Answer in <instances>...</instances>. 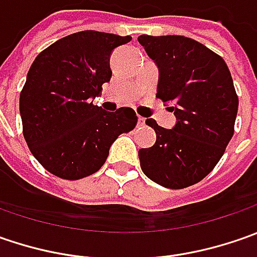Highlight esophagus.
<instances>
[{
	"instance_id": "obj_1",
	"label": "esophagus",
	"mask_w": 257,
	"mask_h": 257,
	"mask_svg": "<svg viewBox=\"0 0 257 257\" xmlns=\"http://www.w3.org/2000/svg\"><path fill=\"white\" fill-rule=\"evenodd\" d=\"M137 124H139V125H146V118H144V117H139Z\"/></svg>"
}]
</instances>
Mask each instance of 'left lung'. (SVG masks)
<instances>
[{"label": "left lung", "instance_id": "obj_1", "mask_svg": "<svg viewBox=\"0 0 257 257\" xmlns=\"http://www.w3.org/2000/svg\"><path fill=\"white\" fill-rule=\"evenodd\" d=\"M139 43L159 68L157 97L170 104L173 128L147 118L156 143L139 150L143 173L167 189L204 179L222 159L234 132L239 98L220 55L183 35H140Z\"/></svg>", "mask_w": 257, "mask_h": 257}]
</instances>
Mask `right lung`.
I'll return each mask as SVG.
<instances>
[{
  "label": "right lung",
  "mask_w": 257,
  "mask_h": 257,
  "mask_svg": "<svg viewBox=\"0 0 257 257\" xmlns=\"http://www.w3.org/2000/svg\"><path fill=\"white\" fill-rule=\"evenodd\" d=\"M130 40L80 31L35 57L20 94V114L28 149L50 173L67 180L93 174L105 163L114 140L136 127L133 108L110 113L93 104L111 78L114 48Z\"/></svg>",
  "instance_id": "obj_1"
}]
</instances>
